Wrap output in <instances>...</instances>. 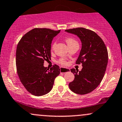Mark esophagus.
I'll return each instance as SVG.
<instances>
[{"mask_svg": "<svg viewBox=\"0 0 122 122\" xmlns=\"http://www.w3.org/2000/svg\"><path fill=\"white\" fill-rule=\"evenodd\" d=\"M60 72L63 73H65L70 72V69H69V68L60 67Z\"/></svg>", "mask_w": 122, "mask_h": 122, "instance_id": "1", "label": "esophagus"}]
</instances>
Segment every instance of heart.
Listing matches in <instances>:
<instances>
[{
    "label": "heart",
    "mask_w": 122,
    "mask_h": 122,
    "mask_svg": "<svg viewBox=\"0 0 122 122\" xmlns=\"http://www.w3.org/2000/svg\"><path fill=\"white\" fill-rule=\"evenodd\" d=\"M66 42L67 45H68V46H70L76 44V43H78L76 41L75 39L72 38H66ZM56 46V42H54L51 45V50H53L54 49V47ZM58 62L61 64H65L66 61H65L64 59H61L58 61Z\"/></svg>",
    "instance_id": "obj_1"
}]
</instances>
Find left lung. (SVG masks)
Listing matches in <instances>:
<instances>
[{
	"label": "left lung",
	"instance_id": "1",
	"mask_svg": "<svg viewBox=\"0 0 122 122\" xmlns=\"http://www.w3.org/2000/svg\"><path fill=\"white\" fill-rule=\"evenodd\" d=\"M65 31L77 36L82 45L76 63H82V68L81 71L71 69L75 79L69 84L70 89L79 95L90 93L97 87L104 77L108 59L107 47L101 38L92 30L79 27Z\"/></svg>",
	"mask_w": 122,
	"mask_h": 122
}]
</instances>
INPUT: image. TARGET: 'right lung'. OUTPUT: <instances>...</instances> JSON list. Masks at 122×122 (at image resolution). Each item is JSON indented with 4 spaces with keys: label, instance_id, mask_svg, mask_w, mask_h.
<instances>
[{
    "label": "right lung",
    "instance_id": "right-lung-1",
    "mask_svg": "<svg viewBox=\"0 0 122 122\" xmlns=\"http://www.w3.org/2000/svg\"><path fill=\"white\" fill-rule=\"evenodd\" d=\"M60 32L49 29L36 28L25 34L18 43L16 65L18 76L27 91L34 96L48 93L54 79L60 73V67L54 65L50 69L43 66L51 59L53 38Z\"/></svg>",
    "mask_w": 122,
    "mask_h": 122
}]
</instances>
